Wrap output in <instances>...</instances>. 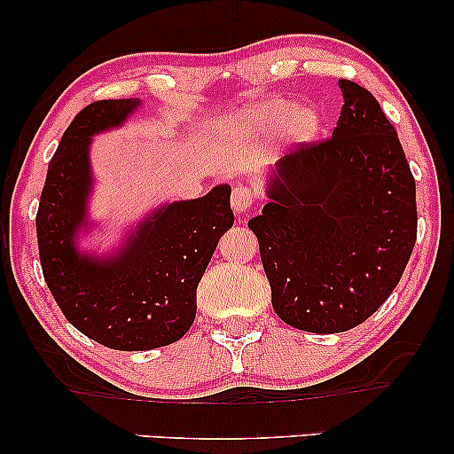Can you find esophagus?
I'll list each match as a JSON object with an SVG mask.
<instances>
[{"label":"esophagus","mask_w":454,"mask_h":454,"mask_svg":"<svg viewBox=\"0 0 454 454\" xmlns=\"http://www.w3.org/2000/svg\"><path fill=\"white\" fill-rule=\"evenodd\" d=\"M256 202V192L247 185H235L231 192V207L238 215H246L250 213L252 204Z\"/></svg>","instance_id":"esophagus-1"}]
</instances>
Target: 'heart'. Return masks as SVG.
Masks as SVG:
<instances>
[{
    "instance_id": "1",
    "label": "heart",
    "mask_w": 454,
    "mask_h": 454,
    "mask_svg": "<svg viewBox=\"0 0 454 454\" xmlns=\"http://www.w3.org/2000/svg\"><path fill=\"white\" fill-rule=\"evenodd\" d=\"M285 126V132L295 142H309L316 138L320 129L318 111L309 105L301 107H291L287 98H270V101L260 103L252 109H244L238 115H225L215 121V132L221 138L231 140L247 132H275Z\"/></svg>"
}]
</instances>
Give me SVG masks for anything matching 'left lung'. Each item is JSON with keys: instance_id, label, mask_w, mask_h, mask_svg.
I'll return each instance as SVG.
<instances>
[{"instance_id": "1", "label": "left lung", "mask_w": 454, "mask_h": 454, "mask_svg": "<svg viewBox=\"0 0 454 454\" xmlns=\"http://www.w3.org/2000/svg\"><path fill=\"white\" fill-rule=\"evenodd\" d=\"M333 138L270 169L256 233L272 308L306 333H345L399 285L418 238L415 179L393 123L364 86L339 80Z\"/></svg>"}]
</instances>
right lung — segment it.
<instances>
[{
  "label": "right lung",
  "instance_id": "obj_1",
  "mask_svg": "<svg viewBox=\"0 0 454 454\" xmlns=\"http://www.w3.org/2000/svg\"><path fill=\"white\" fill-rule=\"evenodd\" d=\"M140 98H109L84 107L61 136L49 163L36 213L43 277L72 326L109 349L148 351L176 343L196 318V289L233 227L231 185L194 200L160 204L107 256L82 252L92 229V136L126 123Z\"/></svg>",
  "mask_w": 454,
  "mask_h": 454
}]
</instances>
